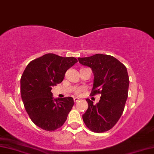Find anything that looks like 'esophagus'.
Masks as SVG:
<instances>
[{
	"mask_svg": "<svg viewBox=\"0 0 154 154\" xmlns=\"http://www.w3.org/2000/svg\"><path fill=\"white\" fill-rule=\"evenodd\" d=\"M73 101H74V102H75V103H77V102H79L80 101V99L77 97H74L73 98Z\"/></svg>",
	"mask_w": 154,
	"mask_h": 154,
	"instance_id": "obj_1",
	"label": "esophagus"
}]
</instances>
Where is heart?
Returning <instances> with one entry per match:
<instances>
[{
    "label": "heart",
    "instance_id": "1",
    "mask_svg": "<svg viewBox=\"0 0 154 154\" xmlns=\"http://www.w3.org/2000/svg\"><path fill=\"white\" fill-rule=\"evenodd\" d=\"M84 89L82 88H77L75 90V93L76 94H80L81 93V92L82 90H83Z\"/></svg>",
    "mask_w": 154,
    "mask_h": 154
}]
</instances>
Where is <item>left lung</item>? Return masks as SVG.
Returning a JSON list of instances; mask_svg holds the SVG:
<instances>
[{
    "instance_id": "left-lung-1",
    "label": "left lung",
    "mask_w": 154,
    "mask_h": 154,
    "mask_svg": "<svg viewBox=\"0 0 154 154\" xmlns=\"http://www.w3.org/2000/svg\"><path fill=\"white\" fill-rule=\"evenodd\" d=\"M78 60L82 65L92 69L94 73L90 95H101L96 105L89 99H86L88 108L82 115V119L93 132H106L117 124L124 110L129 86L126 67L108 55L95 54Z\"/></svg>"
}]
</instances>
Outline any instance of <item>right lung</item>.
Here are the masks:
<instances>
[{
	"instance_id": "right-lung-1",
	"label": "right lung",
	"mask_w": 154,
	"mask_h": 154,
	"mask_svg": "<svg viewBox=\"0 0 154 154\" xmlns=\"http://www.w3.org/2000/svg\"><path fill=\"white\" fill-rule=\"evenodd\" d=\"M78 62L73 57L48 53L33 60L21 78V94L33 123L45 131H54L66 120L73 106L72 97L53 99L52 87L63 81L66 71Z\"/></svg>"
}]
</instances>
